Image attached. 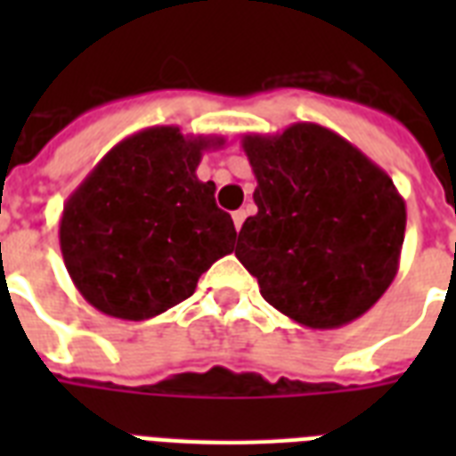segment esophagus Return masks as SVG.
<instances>
[{
	"instance_id": "obj_1",
	"label": "esophagus",
	"mask_w": 456,
	"mask_h": 456,
	"mask_svg": "<svg viewBox=\"0 0 456 456\" xmlns=\"http://www.w3.org/2000/svg\"><path fill=\"white\" fill-rule=\"evenodd\" d=\"M232 217H234V227H236V232H241L243 220H246V210H236V213L232 215Z\"/></svg>"
}]
</instances>
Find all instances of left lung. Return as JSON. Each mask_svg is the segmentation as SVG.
Listing matches in <instances>:
<instances>
[{
	"label": "left lung",
	"instance_id": "1",
	"mask_svg": "<svg viewBox=\"0 0 456 456\" xmlns=\"http://www.w3.org/2000/svg\"><path fill=\"white\" fill-rule=\"evenodd\" d=\"M257 213L236 257L263 298L307 329H338L381 298L400 267L404 199L374 160L317 123L241 142Z\"/></svg>",
	"mask_w": 456,
	"mask_h": 456
}]
</instances>
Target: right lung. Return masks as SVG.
<instances>
[{
	"instance_id": "1",
	"label": "right lung",
	"mask_w": 456,
	"mask_h": 456,
	"mask_svg": "<svg viewBox=\"0 0 456 456\" xmlns=\"http://www.w3.org/2000/svg\"><path fill=\"white\" fill-rule=\"evenodd\" d=\"M222 137L156 125L123 139L68 196L59 222L66 270L82 298L116 319L142 322L196 291L210 265L234 250L232 215L213 182L196 177Z\"/></svg>"
}]
</instances>
